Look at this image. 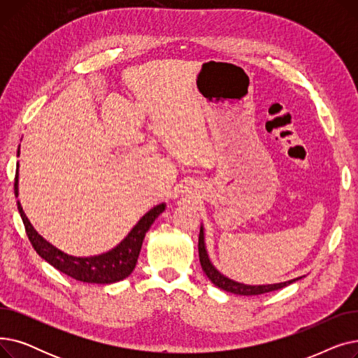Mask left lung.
Listing matches in <instances>:
<instances>
[{
  "mask_svg": "<svg viewBox=\"0 0 358 358\" xmlns=\"http://www.w3.org/2000/svg\"><path fill=\"white\" fill-rule=\"evenodd\" d=\"M199 258H200V264L204 271V274L208 275V278L212 281L215 286L219 289L229 292L234 294H241V296H255V294H262V293H268L273 290L283 289L289 285H292L293 281H297L302 277H296L292 280L286 281H280V283H273V285H243L239 283V281H235L227 275H223L213 264L209 258L208 250H206V242H204V228L203 224H200V235H199Z\"/></svg>",
  "mask_w": 358,
  "mask_h": 358,
  "instance_id": "8db88e82",
  "label": "left lung"
}]
</instances>
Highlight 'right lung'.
Listing matches in <instances>:
<instances>
[{
    "label": "right lung",
    "instance_id": "1",
    "mask_svg": "<svg viewBox=\"0 0 358 358\" xmlns=\"http://www.w3.org/2000/svg\"><path fill=\"white\" fill-rule=\"evenodd\" d=\"M17 157H20V145H18L17 149ZM14 194L15 197H18V162L14 180ZM165 203H159L150 210H148L115 248L97 255L75 257L56 248L37 232L33 228L29 217L26 216L20 200H17L18 213H20L23 219L27 236L36 252L61 273L78 281H84V283L96 285L117 283V281H122L131 274V271L136 267L146 232L152 227L157 217L165 210Z\"/></svg>",
    "mask_w": 358,
    "mask_h": 358
}]
</instances>
